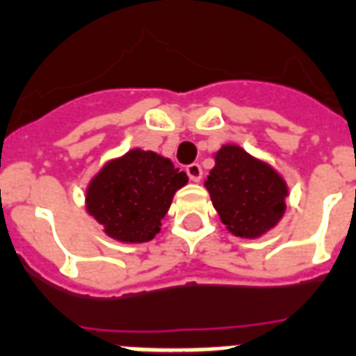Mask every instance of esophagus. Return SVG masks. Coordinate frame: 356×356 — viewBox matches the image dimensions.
Returning a JSON list of instances; mask_svg holds the SVG:
<instances>
[{
	"label": "esophagus",
	"instance_id": "1",
	"mask_svg": "<svg viewBox=\"0 0 356 356\" xmlns=\"http://www.w3.org/2000/svg\"><path fill=\"white\" fill-rule=\"evenodd\" d=\"M186 173H188V177L192 179L194 183L202 181V177H203V170H202V166L197 164V162H194V164L186 166Z\"/></svg>",
	"mask_w": 356,
	"mask_h": 356
}]
</instances>
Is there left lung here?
Here are the masks:
<instances>
[{"instance_id": "left-lung-1", "label": "left lung", "mask_w": 356, "mask_h": 356, "mask_svg": "<svg viewBox=\"0 0 356 356\" xmlns=\"http://www.w3.org/2000/svg\"><path fill=\"white\" fill-rule=\"evenodd\" d=\"M222 224L235 237L257 238L286 213L287 184L275 168L238 145H222L205 181Z\"/></svg>"}]
</instances>
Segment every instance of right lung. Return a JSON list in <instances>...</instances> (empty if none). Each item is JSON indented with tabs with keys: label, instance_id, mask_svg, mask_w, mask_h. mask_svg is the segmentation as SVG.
Instances as JSON below:
<instances>
[{
	"label": "right lung",
	"instance_id": "right-lung-1",
	"mask_svg": "<svg viewBox=\"0 0 356 356\" xmlns=\"http://www.w3.org/2000/svg\"><path fill=\"white\" fill-rule=\"evenodd\" d=\"M188 183L170 159L132 149L110 160L86 190L88 213L121 243H147L160 232L172 200Z\"/></svg>",
	"mask_w": 356,
	"mask_h": 356
}]
</instances>
